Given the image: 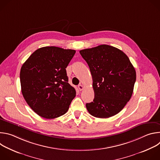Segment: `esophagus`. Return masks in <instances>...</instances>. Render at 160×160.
Listing matches in <instances>:
<instances>
[{"label":"esophagus","mask_w":160,"mask_h":160,"mask_svg":"<svg viewBox=\"0 0 160 160\" xmlns=\"http://www.w3.org/2000/svg\"><path fill=\"white\" fill-rule=\"evenodd\" d=\"M78 89H79L80 91H81V90H82L83 89V88H84V87H83V86L82 84L78 85Z\"/></svg>","instance_id":"1"}]
</instances>
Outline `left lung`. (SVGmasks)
Here are the masks:
<instances>
[{
  "mask_svg": "<svg viewBox=\"0 0 160 160\" xmlns=\"http://www.w3.org/2000/svg\"><path fill=\"white\" fill-rule=\"evenodd\" d=\"M93 80L94 99L86 104L91 115L107 118L117 115L130 99L136 80L135 68L121 50L108 45L80 51Z\"/></svg>",
  "mask_w": 160,
  "mask_h": 160,
  "instance_id": "8db88e82",
  "label": "left lung"
}]
</instances>
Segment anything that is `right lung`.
Wrapping results in <instances>:
<instances>
[{"instance_id": "obj_1", "label": "right lung", "mask_w": 160, "mask_h": 160, "mask_svg": "<svg viewBox=\"0 0 160 160\" xmlns=\"http://www.w3.org/2000/svg\"><path fill=\"white\" fill-rule=\"evenodd\" d=\"M76 51L51 46L36 50L22 65L21 92L38 115L46 119L59 117L68 111L76 96L68 83L66 68Z\"/></svg>"}]
</instances>
